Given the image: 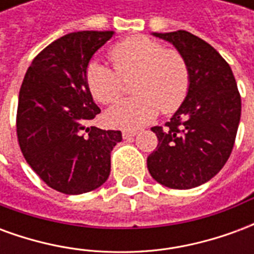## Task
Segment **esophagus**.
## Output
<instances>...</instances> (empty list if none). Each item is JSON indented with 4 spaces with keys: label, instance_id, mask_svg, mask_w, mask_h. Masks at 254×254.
I'll list each match as a JSON object with an SVG mask.
<instances>
[{
    "label": "esophagus",
    "instance_id": "esophagus-1",
    "mask_svg": "<svg viewBox=\"0 0 254 254\" xmlns=\"http://www.w3.org/2000/svg\"><path fill=\"white\" fill-rule=\"evenodd\" d=\"M137 134V130H134V129H125L124 132H122V137L124 138H130L133 136H136Z\"/></svg>",
    "mask_w": 254,
    "mask_h": 254
}]
</instances>
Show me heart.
<instances>
[{"label": "heart", "instance_id": "b5f03b06", "mask_svg": "<svg viewBox=\"0 0 254 254\" xmlns=\"http://www.w3.org/2000/svg\"><path fill=\"white\" fill-rule=\"evenodd\" d=\"M114 69L99 61L87 67V85L95 99L110 105L122 94V78L132 77V98L120 100L106 113L114 127H138L148 124L162 110L176 111L190 87V69L187 58L174 49H166L148 36H133L111 47Z\"/></svg>", "mask_w": 254, "mask_h": 254}]
</instances>
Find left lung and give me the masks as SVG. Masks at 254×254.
<instances>
[{
  "label": "left lung",
  "instance_id": "8db88e82",
  "mask_svg": "<svg viewBox=\"0 0 254 254\" xmlns=\"http://www.w3.org/2000/svg\"><path fill=\"white\" fill-rule=\"evenodd\" d=\"M152 35L187 58L190 87L170 121L151 129L159 143L147 167L165 187L191 189L216 176L229 159L240 125V92L230 65L209 43L184 30Z\"/></svg>",
  "mask_w": 254,
  "mask_h": 254
}]
</instances>
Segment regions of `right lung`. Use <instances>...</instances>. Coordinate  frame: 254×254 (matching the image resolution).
I'll use <instances>...</instances> for the list:
<instances>
[{
	"label": "right lung",
	"mask_w": 254,
	"mask_h": 254,
	"mask_svg": "<svg viewBox=\"0 0 254 254\" xmlns=\"http://www.w3.org/2000/svg\"><path fill=\"white\" fill-rule=\"evenodd\" d=\"M114 31H78L45 47L31 64L17 105V140L31 169L53 189L81 194L110 176L120 130L87 127L100 109L87 85L91 58Z\"/></svg>",
	"instance_id": "add662e5"
}]
</instances>
